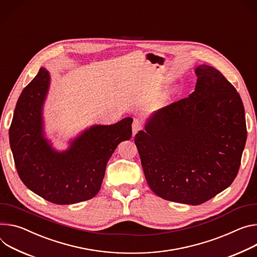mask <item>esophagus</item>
Masks as SVG:
<instances>
[{
    "label": "esophagus",
    "mask_w": 257,
    "mask_h": 257,
    "mask_svg": "<svg viewBox=\"0 0 257 257\" xmlns=\"http://www.w3.org/2000/svg\"><path fill=\"white\" fill-rule=\"evenodd\" d=\"M142 129H143V124H142V122L139 121L138 119H134L133 124H132V132H133V136H134L138 131H141Z\"/></svg>",
    "instance_id": "34e87169"
}]
</instances>
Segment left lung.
<instances>
[{
    "label": "left lung",
    "mask_w": 257,
    "mask_h": 257,
    "mask_svg": "<svg viewBox=\"0 0 257 257\" xmlns=\"http://www.w3.org/2000/svg\"><path fill=\"white\" fill-rule=\"evenodd\" d=\"M195 91L156 111L134 138L146 179L159 197L200 205L236 178L247 129L242 99L216 68L196 67Z\"/></svg>",
    "instance_id": "obj_1"
}]
</instances>
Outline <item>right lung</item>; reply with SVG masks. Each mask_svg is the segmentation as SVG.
I'll return each instance as SVG.
<instances>
[{"mask_svg":"<svg viewBox=\"0 0 257 257\" xmlns=\"http://www.w3.org/2000/svg\"><path fill=\"white\" fill-rule=\"evenodd\" d=\"M49 85L50 75L41 67L17 100L9 129L17 173L32 192L51 203L68 205L90 200L100 190L115 148L131 138L133 119L91 126L66 151L57 152L43 131L42 112Z\"/></svg>","mask_w":257,"mask_h":257,"instance_id":"add662e5","label":"right lung"}]
</instances>
